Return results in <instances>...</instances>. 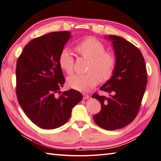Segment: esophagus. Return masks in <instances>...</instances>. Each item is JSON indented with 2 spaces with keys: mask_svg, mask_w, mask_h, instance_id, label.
Segmentation results:
<instances>
[{
  "mask_svg": "<svg viewBox=\"0 0 161 161\" xmlns=\"http://www.w3.org/2000/svg\"><path fill=\"white\" fill-rule=\"evenodd\" d=\"M83 96H84V99H85V100H86V99L89 98V95L86 94V93H84Z\"/></svg>",
  "mask_w": 161,
  "mask_h": 161,
  "instance_id": "1",
  "label": "esophagus"
}]
</instances>
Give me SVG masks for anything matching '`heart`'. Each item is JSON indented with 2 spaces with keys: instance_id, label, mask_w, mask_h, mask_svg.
I'll use <instances>...</instances> for the list:
<instances>
[{
  "instance_id": "obj_1",
  "label": "heart",
  "mask_w": 161,
  "mask_h": 161,
  "mask_svg": "<svg viewBox=\"0 0 161 161\" xmlns=\"http://www.w3.org/2000/svg\"><path fill=\"white\" fill-rule=\"evenodd\" d=\"M77 50L82 55L90 60L88 67L89 73L86 75H73L67 80L70 88L86 92L93 89L99 82L108 80L113 75L116 65V58L113 53L105 51V46L94 37H88L80 42ZM60 68L68 74H71L74 66V58L69 48H65L59 55Z\"/></svg>"
}]
</instances>
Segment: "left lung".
<instances>
[{
	"mask_svg": "<svg viewBox=\"0 0 161 161\" xmlns=\"http://www.w3.org/2000/svg\"><path fill=\"white\" fill-rule=\"evenodd\" d=\"M106 39L112 42L116 65L113 74L100 89L109 97L93 93L101 103L100 113L93 116L99 127L115 130L131 123L138 114L147 84V72L141 51L126 39L115 35Z\"/></svg>",
	"mask_w": 161,
	"mask_h": 161,
	"instance_id": "obj_1",
	"label": "left lung"
}]
</instances>
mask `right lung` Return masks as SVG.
I'll list each match as a JSON object with an SVG mask.
<instances>
[{
    "mask_svg": "<svg viewBox=\"0 0 161 161\" xmlns=\"http://www.w3.org/2000/svg\"><path fill=\"white\" fill-rule=\"evenodd\" d=\"M71 38L69 31L51 32L31 40L17 60L16 93L19 104L37 126L53 130L65 125L82 100L74 89L60 93L65 83L59 55Z\"/></svg>",
    "mask_w": 161,
    "mask_h": 161,
    "instance_id": "1",
    "label": "right lung"
}]
</instances>
